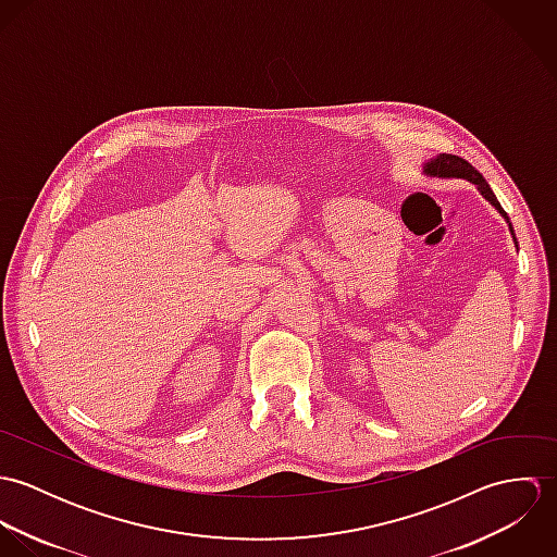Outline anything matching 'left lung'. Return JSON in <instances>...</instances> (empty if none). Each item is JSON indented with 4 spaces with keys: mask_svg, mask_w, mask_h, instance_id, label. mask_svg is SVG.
<instances>
[{
    "mask_svg": "<svg viewBox=\"0 0 557 557\" xmlns=\"http://www.w3.org/2000/svg\"><path fill=\"white\" fill-rule=\"evenodd\" d=\"M424 173H426V175H431V177H459V180H468V182L476 184L480 195H482V197H484V199H486V201H488V203H491V206H493V208H495V210L506 219L508 230H510L512 239H515V246L519 248L508 214L502 210V206H499L497 197L493 195V190H491V186L486 184V180L478 173L476 166H472L468 160L459 159V157H453V154H440V157H435V159L424 162Z\"/></svg>",
    "mask_w": 557,
    "mask_h": 557,
    "instance_id": "left-lung-1",
    "label": "left lung"
}]
</instances>
